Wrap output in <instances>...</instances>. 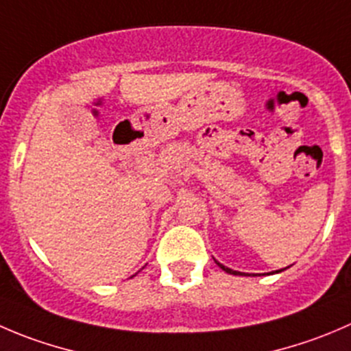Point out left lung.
<instances>
[{
  "instance_id": "8db88e82",
  "label": "left lung",
  "mask_w": 351,
  "mask_h": 351,
  "mask_svg": "<svg viewBox=\"0 0 351 351\" xmlns=\"http://www.w3.org/2000/svg\"><path fill=\"white\" fill-rule=\"evenodd\" d=\"M219 267H221V269H223V271H226V273H228V274H240V273H237V271L230 269V267H224V266H223V264H219ZM281 271H283V269H281ZM278 273H280V271H278Z\"/></svg>"
}]
</instances>
